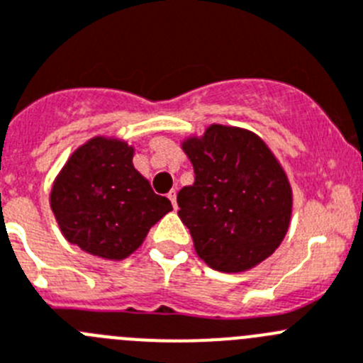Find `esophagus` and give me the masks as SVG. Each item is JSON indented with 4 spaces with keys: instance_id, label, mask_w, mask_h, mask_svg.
Returning a JSON list of instances; mask_svg holds the SVG:
<instances>
[{
    "instance_id": "obj_1",
    "label": "esophagus",
    "mask_w": 363,
    "mask_h": 363,
    "mask_svg": "<svg viewBox=\"0 0 363 363\" xmlns=\"http://www.w3.org/2000/svg\"><path fill=\"white\" fill-rule=\"evenodd\" d=\"M168 199L172 201V206H174L175 210H177V191H175V189H172V191H169Z\"/></svg>"
}]
</instances>
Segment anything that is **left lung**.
<instances>
[{"label": "left lung", "mask_w": 363, "mask_h": 363, "mask_svg": "<svg viewBox=\"0 0 363 363\" xmlns=\"http://www.w3.org/2000/svg\"><path fill=\"white\" fill-rule=\"evenodd\" d=\"M182 150L195 182L179 191V217L197 255L222 273L259 266L291 220L293 191L280 162L259 135L224 125L188 137Z\"/></svg>", "instance_id": "obj_1"}]
</instances>
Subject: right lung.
<instances>
[{"mask_svg": "<svg viewBox=\"0 0 363 363\" xmlns=\"http://www.w3.org/2000/svg\"><path fill=\"white\" fill-rule=\"evenodd\" d=\"M132 159L128 143L103 135L68 157L50 191V208L68 242L94 257L123 260L174 210L168 199L153 194Z\"/></svg>", "mask_w": 363, "mask_h": 363, "instance_id": "add662e5", "label": "right lung"}]
</instances>
